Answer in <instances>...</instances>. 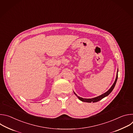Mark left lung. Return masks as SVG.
<instances>
[{
	"label": "left lung",
	"instance_id": "8db88e82",
	"mask_svg": "<svg viewBox=\"0 0 133 133\" xmlns=\"http://www.w3.org/2000/svg\"><path fill=\"white\" fill-rule=\"evenodd\" d=\"M118 70H117V75H116V77L115 81L114 83V84H112V85L111 86V87H110V88L107 91H106V92H105V93H104L103 94L101 95H100V96H97V97H95V98H88V99H87V98H82V97H79V96H78L77 95H76V94L75 92H74V94H75V95L78 98V99H79L80 101H82V102H87V103H91V102H92V103H95V102H97L101 101V99H102L104 98V97L107 96L112 91L113 89L114 88L115 86L116 83V82H117V78H118Z\"/></svg>",
	"mask_w": 133,
	"mask_h": 133
}]
</instances>
